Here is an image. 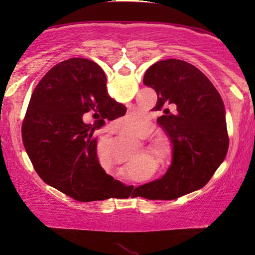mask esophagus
Listing matches in <instances>:
<instances>
[{"label": "esophagus", "instance_id": "34e87169", "mask_svg": "<svg viewBox=\"0 0 255 255\" xmlns=\"http://www.w3.org/2000/svg\"><path fill=\"white\" fill-rule=\"evenodd\" d=\"M122 127H123V125H122ZM122 130H123V128H122ZM124 131V130H123Z\"/></svg>", "mask_w": 255, "mask_h": 255}]
</instances>
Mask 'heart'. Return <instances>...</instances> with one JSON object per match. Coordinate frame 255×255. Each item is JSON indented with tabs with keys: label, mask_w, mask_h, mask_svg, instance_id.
I'll return each mask as SVG.
<instances>
[{
	"label": "heart",
	"mask_w": 255,
	"mask_h": 255,
	"mask_svg": "<svg viewBox=\"0 0 255 255\" xmlns=\"http://www.w3.org/2000/svg\"><path fill=\"white\" fill-rule=\"evenodd\" d=\"M152 147L154 148V151H156L158 153H166L168 151V146L165 141H161V140H153L152 141Z\"/></svg>",
	"instance_id": "heart-1"
}]
</instances>
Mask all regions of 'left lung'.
Masks as SVG:
<instances>
[{"mask_svg": "<svg viewBox=\"0 0 255 255\" xmlns=\"http://www.w3.org/2000/svg\"><path fill=\"white\" fill-rule=\"evenodd\" d=\"M144 85L158 94L153 108L173 146L172 163L161 179L138 187L147 200H175L204 187L229 148L225 110L210 80L195 66L177 59L152 65Z\"/></svg>", "mask_w": 255, "mask_h": 255, "instance_id": "left-lung-1", "label": "left lung"}]
</instances>
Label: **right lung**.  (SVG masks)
<instances>
[{"label":"right lung","instance_id":"right-lung-1","mask_svg":"<svg viewBox=\"0 0 255 255\" xmlns=\"http://www.w3.org/2000/svg\"><path fill=\"white\" fill-rule=\"evenodd\" d=\"M125 113L108 96L106 74L96 62L72 58L55 65L34 88L22 124L38 175L79 202L109 198L115 181L97 158L94 131Z\"/></svg>","mask_w":255,"mask_h":255}]
</instances>
